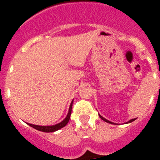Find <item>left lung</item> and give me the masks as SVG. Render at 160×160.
I'll list each match as a JSON object with an SVG mask.
<instances>
[{
    "label": "left lung",
    "mask_w": 160,
    "mask_h": 160,
    "mask_svg": "<svg viewBox=\"0 0 160 160\" xmlns=\"http://www.w3.org/2000/svg\"><path fill=\"white\" fill-rule=\"evenodd\" d=\"M99 117H100V118H102V119L103 120V121H105V122H108V123H111V124H113V122H110V121H108V120H107V119H106V118H103L102 116H101V115H99ZM135 118H133V119H131V120H130V121H128V122H133V121H135Z\"/></svg>",
    "instance_id": "obj_1"
}]
</instances>
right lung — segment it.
Wrapping results in <instances>:
<instances>
[{"mask_svg":"<svg viewBox=\"0 0 160 160\" xmlns=\"http://www.w3.org/2000/svg\"><path fill=\"white\" fill-rule=\"evenodd\" d=\"M72 106H73V101H72L71 104L70 106V110H69V112H68L67 116L66 118L63 120L62 122H61L60 123L56 124L54 126H37V125H32V124L28 123L30 127H32V128L38 130V131H43V132H54V131H58V130L61 129V128H64L65 126L68 123L69 120L70 118V114H71L72 111Z\"/></svg>","mask_w":160,"mask_h":160,"instance_id":"obj_1","label":"right lung"}]
</instances>
